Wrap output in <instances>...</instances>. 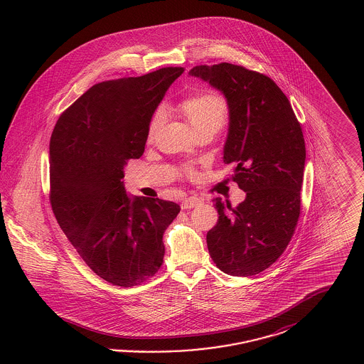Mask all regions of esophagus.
<instances>
[{
	"mask_svg": "<svg viewBox=\"0 0 364 364\" xmlns=\"http://www.w3.org/2000/svg\"><path fill=\"white\" fill-rule=\"evenodd\" d=\"M200 203H202V200H200L199 198L190 196V198H186V199L183 200V203H181V208H184V210H187V208H196V206H199Z\"/></svg>",
	"mask_w": 364,
	"mask_h": 364,
	"instance_id": "1",
	"label": "esophagus"
}]
</instances>
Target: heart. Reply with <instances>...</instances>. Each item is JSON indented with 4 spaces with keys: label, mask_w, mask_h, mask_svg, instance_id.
I'll use <instances>...</instances> for the list:
<instances>
[{
    "label": "heart",
    "mask_w": 364,
    "mask_h": 364,
    "mask_svg": "<svg viewBox=\"0 0 364 364\" xmlns=\"http://www.w3.org/2000/svg\"><path fill=\"white\" fill-rule=\"evenodd\" d=\"M176 112L178 113V116H181L187 122L195 135L203 131L218 132L225 124V102L220 95L211 94V92L191 97L178 105L176 107ZM164 120H165L164 112L156 110L149 124V131H147L149 139L156 136V132L164 124Z\"/></svg>",
    "instance_id": "heart-1"
}]
</instances>
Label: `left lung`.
Segmentation results:
<instances>
[{"mask_svg": "<svg viewBox=\"0 0 364 364\" xmlns=\"http://www.w3.org/2000/svg\"><path fill=\"white\" fill-rule=\"evenodd\" d=\"M225 97L229 128L224 162L245 192L236 208L215 198L220 217L208 252L230 276H255L273 264L294 236L300 214L306 144L294 109L267 76L221 63L188 72Z\"/></svg>", "mask_w": 364, "mask_h": 364, "instance_id": "8db88e82", "label": "left lung"}]
</instances>
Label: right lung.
<instances>
[{
  "label": "right lung",
  "instance_id": "1",
  "mask_svg": "<svg viewBox=\"0 0 364 364\" xmlns=\"http://www.w3.org/2000/svg\"><path fill=\"white\" fill-rule=\"evenodd\" d=\"M183 72L162 68L98 83L53 129V213L87 266L117 287L156 274L164 262V232L180 213L174 202L131 196L122 178L128 159L143 154L150 120Z\"/></svg>",
  "mask_w": 364,
  "mask_h": 364
}]
</instances>
